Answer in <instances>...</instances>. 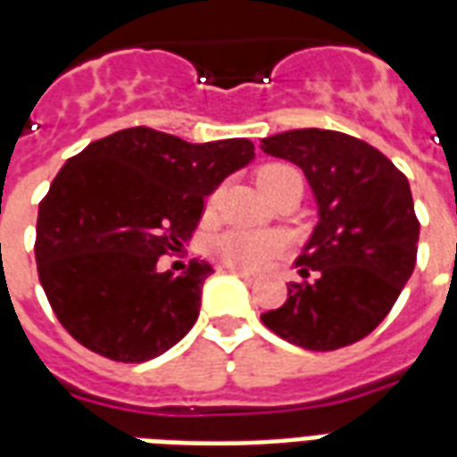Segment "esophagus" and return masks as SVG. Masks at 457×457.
<instances>
[{
    "instance_id": "34e87169",
    "label": "esophagus",
    "mask_w": 457,
    "mask_h": 457,
    "mask_svg": "<svg viewBox=\"0 0 457 457\" xmlns=\"http://www.w3.org/2000/svg\"><path fill=\"white\" fill-rule=\"evenodd\" d=\"M228 270V272H233V275H238V278H243L245 279V282H255V275H253V272H248V270H238V268H226Z\"/></svg>"
}]
</instances>
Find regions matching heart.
<instances>
[{"label":"heart","mask_w":457,"mask_h":457,"mask_svg":"<svg viewBox=\"0 0 457 457\" xmlns=\"http://www.w3.org/2000/svg\"><path fill=\"white\" fill-rule=\"evenodd\" d=\"M255 182L265 196L275 195L285 187L302 189V175L297 168H292L287 162H268L255 172ZM216 195L209 199V204H214ZM282 251V241L272 233H255V231H226L216 236L209 243V253L216 261H221L228 268L241 270H261L265 268L278 253Z\"/></svg>","instance_id":"obj_1"}]
</instances>
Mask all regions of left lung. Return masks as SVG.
<instances>
[{
  "label": "left lung",
  "mask_w": 457,
  "mask_h": 457,
  "mask_svg": "<svg viewBox=\"0 0 457 457\" xmlns=\"http://www.w3.org/2000/svg\"><path fill=\"white\" fill-rule=\"evenodd\" d=\"M262 151L304 170L319 226L297 258L287 302L262 324L306 351H338L372 334L411 278L419 219L409 179L370 143L326 129L262 138Z\"/></svg>",
  "instance_id": "left-lung-1"
}]
</instances>
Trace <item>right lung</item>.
Returning a JSON list of instances; mask_svg holds the SVG:
<instances>
[{
	"instance_id": "obj_1",
	"label": "right lung",
	"mask_w": 457,
	"mask_h": 457,
	"mask_svg": "<svg viewBox=\"0 0 457 457\" xmlns=\"http://www.w3.org/2000/svg\"><path fill=\"white\" fill-rule=\"evenodd\" d=\"M248 138L187 143L123 129L70 158L38 204L36 262L62 328L116 362L158 358L185 338L214 272H160L192 238L206 195L255 155Z\"/></svg>"
}]
</instances>
